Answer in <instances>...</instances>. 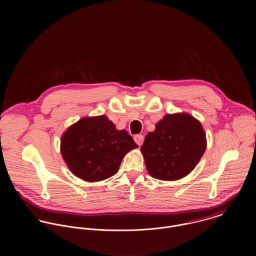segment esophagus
<instances>
[{"mask_svg": "<svg viewBox=\"0 0 256 256\" xmlns=\"http://www.w3.org/2000/svg\"><path fill=\"white\" fill-rule=\"evenodd\" d=\"M134 141L136 142L137 145L141 146L143 144V142H144V136L143 135H135L134 136Z\"/></svg>", "mask_w": 256, "mask_h": 256, "instance_id": "obj_1", "label": "esophagus"}]
</instances>
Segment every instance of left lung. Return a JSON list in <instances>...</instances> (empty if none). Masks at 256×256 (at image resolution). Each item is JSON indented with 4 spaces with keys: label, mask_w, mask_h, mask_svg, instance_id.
Instances as JSON below:
<instances>
[{
    "label": "left lung",
    "mask_w": 256,
    "mask_h": 256,
    "mask_svg": "<svg viewBox=\"0 0 256 256\" xmlns=\"http://www.w3.org/2000/svg\"><path fill=\"white\" fill-rule=\"evenodd\" d=\"M206 150L201 123L187 113L168 114L148 133L141 152L148 172L156 180H176L194 170Z\"/></svg>",
    "instance_id": "8db88e82"
}]
</instances>
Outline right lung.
I'll return each mask as SVG.
<instances>
[{
    "label": "right lung",
    "instance_id": "obj_1",
    "mask_svg": "<svg viewBox=\"0 0 256 256\" xmlns=\"http://www.w3.org/2000/svg\"><path fill=\"white\" fill-rule=\"evenodd\" d=\"M138 145L125 130H116L104 115L86 117L61 139V154L74 174L94 182L114 176L124 156Z\"/></svg>",
    "mask_w": 256,
    "mask_h": 256
}]
</instances>
